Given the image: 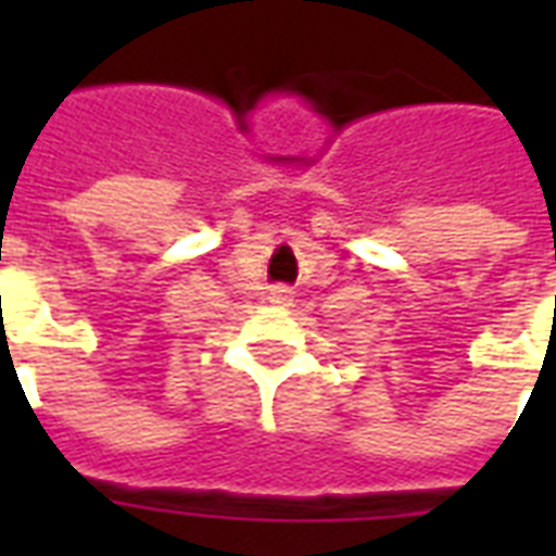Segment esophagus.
I'll return each instance as SVG.
<instances>
[{
  "label": "esophagus",
  "instance_id": "obj_1",
  "mask_svg": "<svg viewBox=\"0 0 556 556\" xmlns=\"http://www.w3.org/2000/svg\"><path fill=\"white\" fill-rule=\"evenodd\" d=\"M291 296H294V291L288 286H274L268 291V303L270 305H291Z\"/></svg>",
  "mask_w": 556,
  "mask_h": 556
}]
</instances>
